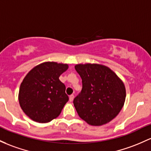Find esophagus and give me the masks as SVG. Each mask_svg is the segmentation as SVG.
Wrapping results in <instances>:
<instances>
[{"label": "esophagus", "mask_w": 151, "mask_h": 151, "mask_svg": "<svg viewBox=\"0 0 151 151\" xmlns=\"http://www.w3.org/2000/svg\"><path fill=\"white\" fill-rule=\"evenodd\" d=\"M74 96L73 95V94L69 96V101H70V102H72L73 100H74Z\"/></svg>", "instance_id": "esophagus-1"}]
</instances>
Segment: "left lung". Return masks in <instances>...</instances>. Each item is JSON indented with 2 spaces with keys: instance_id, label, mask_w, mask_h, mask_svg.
<instances>
[{
  "instance_id": "left-lung-1",
  "label": "left lung",
  "mask_w": 151,
  "mask_h": 151,
  "mask_svg": "<svg viewBox=\"0 0 151 151\" xmlns=\"http://www.w3.org/2000/svg\"><path fill=\"white\" fill-rule=\"evenodd\" d=\"M82 89L73 103L79 117L89 125L110 122L124 105L126 91L122 81L109 67L98 64H77Z\"/></svg>"
}]
</instances>
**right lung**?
Instances as JSON below:
<instances>
[{
  "mask_svg": "<svg viewBox=\"0 0 151 151\" xmlns=\"http://www.w3.org/2000/svg\"><path fill=\"white\" fill-rule=\"evenodd\" d=\"M68 64L46 62L33 68L20 86L21 109L34 121L46 123L60 115L69 100L66 87L59 77Z\"/></svg>",
  "mask_w": 151,
  "mask_h": 151,
  "instance_id": "1",
  "label": "right lung"
}]
</instances>
